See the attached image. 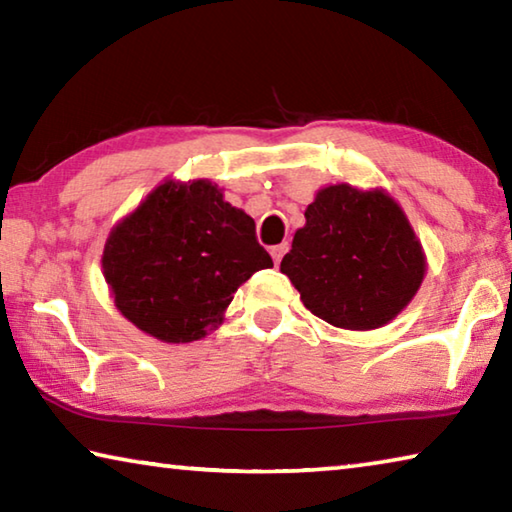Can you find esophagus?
<instances>
[{
  "mask_svg": "<svg viewBox=\"0 0 512 512\" xmlns=\"http://www.w3.org/2000/svg\"><path fill=\"white\" fill-rule=\"evenodd\" d=\"M287 248H289L287 241H284V244H277V246L271 248V257H273L275 264L282 262V257H284V253H287Z\"/></svg>",
  "mask_w": 512,
  "mask_h": 512,
  "instance_id": "1",
  "label": "esophagus"
}]
</instances>
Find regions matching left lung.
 Masks as SVG:
<instances>
[{
  "label": "left lung",
  "mask_w": 512,
  "mask_h": 512,
  "mask_svg": "<svg viewBox=\"0 0 512 512\" xmlns=\"http://www.w3.org/2000/svg\"><path fill=\"white\" fill-rule=\"evenodd\" d=\"M280 271L311 314L343 329H377L409 305L427 271L409 219L384 189L329 185L305 210Z\"/></svg>",
  "instance_id": "8db88e82"
}]
</instances>
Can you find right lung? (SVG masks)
Instances as JSON below:
<instances>
[{
  "label": "right lung",
  "instance_id": "right-lung-1",
  "mask_svg": "<svg viewBox=\"0 0 512 512\" xmlns=\"http://www.w3.org/2000/svg\"><path fill=\"white\" fill-rule=\"evenodd\" d=\"M121 316L164 343H189L223 323L250 275L271 268L255 221L210 180H164L112 228L101 257Z\"/></svg>",
  "mask_w": 512,
  "mask_h": 512
}]
</instances>
